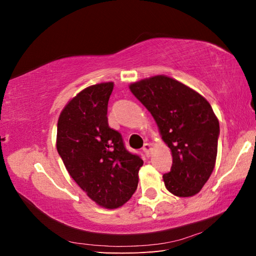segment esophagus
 Wrapping results in <instances>:
<instances>
[{
    "instance_id": "34e87169",
    "label": "esophagus",
    "mask_w": 256,
    "mask_h": 256,
    "mask_svg": "<svg viewBox=\"0 0 256 256\" xmlns=\"http://www.w3.org/2000/svg\"><path fill=\"white\" fill-rule=\"evenodd\" d=\"M142 150H144V154L146 156V157H149L150 156V152H151V146L149 144H144V148H142Z\"/></svg>"
}]
</instances>
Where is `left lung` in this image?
Returning a JSON list of instances; mask_svg holds the SVG:
<instances>
[{"mask_svg":"<svg viewBox=\"0 0 256 256\" xmlns=\"http://www.w3.org/2000/svg\"><path fill=\"white\" fill-rule=\"evenodd\" d=\"M130 90L157 123L172 151L164 186L176 196L198 193L214 170L220 133L218 118L204 97L166 76L134 82Z\"/></svg>","mask_w":256,"mask_h":256,"instance_id":"1","label":"left lung"}]
</instances>
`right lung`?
<instances>
[{
  "instance_id": "add662e5",
  "label": "right lung",
  "mask_w": 256,
  "mask_h": 256,
  "mask_svg": "<svg viewBox=\"0 0 256 256\" xmlns=\"http://www.w3.org/2000/svg\"><path fill=\"white\" fill-rule=\"evenodd\" d=\"M112 82L90 86L68 102L58 122L56 148L68 174L90 198L116 209L136 192L140 156L128 152L120 133L108 125Z\"/></svg>"
}]
</instances>
